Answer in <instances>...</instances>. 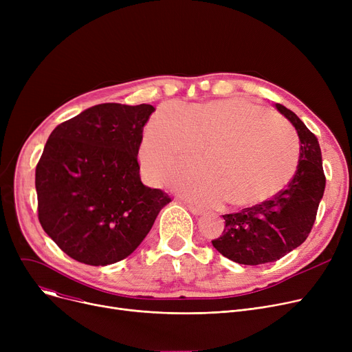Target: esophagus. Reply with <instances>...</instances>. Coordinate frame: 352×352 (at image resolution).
<instances>
[{"label":"esophagus","mask_w":352,"mask_h":352,"mask_svg":"<svg viewBox=\"0 0 352 352\" xmlns=\"http://www.w3.org/2000/svg\"><path fill=\"white\" fill-rule=\"evenodd\" d=\"M187 207H188L190 212L194 214V215H201L202 212H204V210H202L201 207H197V206H192V204H187Z\"/></svg>","instance_id":"34e87169"}]
</instances>
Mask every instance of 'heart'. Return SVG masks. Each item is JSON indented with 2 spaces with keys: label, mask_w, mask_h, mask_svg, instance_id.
Here are the masks:
<instances>
[{
  "label": "heart",
  "mask_w": 352,
  "mask_h": 352,
  "mask_svg": "<svg viewBox=\"0 0 352 352\" xmlns=\"http://www.w3.org/2000/svg\"><path fill=\"white\" fill-rule=\"evenodd\" d=\"M202 168L174 179L186 197L232 207L254 206L280 191L298 162L292 129L243 98L215 100L182 109L165 104L146 124L140 145L145 177L160 182L197 155Z\"/></svg>",
  "instance_id": "obj_1"
}]
</instances>
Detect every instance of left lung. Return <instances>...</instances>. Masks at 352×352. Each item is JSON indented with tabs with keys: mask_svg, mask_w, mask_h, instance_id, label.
<instances>
[{
	"mask_svg": "<svg viewBox=\"0 0 352 352\" xmlns=\"http://www.w3.org/2000/svg\"><path fill=\"white\" fill-rule=\"evenodd\" d=\"M275 107L297 129L300 138L297 171L271 199L223 215L226 219L223 235L211 241L219 254L244 265L274 263L300 247L316 223L325 190L317 137L291 109L281 104Z\"/></svg>",
	"mask_w": 352,
	"mask_h": 352,
	"instance_id": "1",
	"label": "left lung"
}]
</instances>
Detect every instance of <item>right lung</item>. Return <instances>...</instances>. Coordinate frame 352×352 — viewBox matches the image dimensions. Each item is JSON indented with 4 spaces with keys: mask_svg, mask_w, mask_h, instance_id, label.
<instances>
[{
    "mask_svg": "<svg viewBox=\"0 0 352 352\" xmlns=\"http://www.w3.org/2000/svg\"><path fill=\"white\" fill-rule=\"evenodd\" d=\"M150 104L94 105L51 133L35 168L38 219L68 256L118 263L142 243L171 197L145 187L138 150Z\"/></svg>",
    "mask_w": 352,
    "mask_h": 352,
    "instance_id": "1",
    "label": "right lung"
}]
</instances>
